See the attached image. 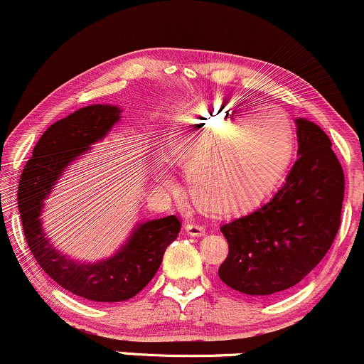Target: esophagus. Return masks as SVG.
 Listing matches in <instances>:
<instances>
[{
  "mask_svg": "<svg viewBox=\"0 0 364 364\" xmlns=\"http://www.w3.org/2000/svg\"><path fill=\"white\" fill-rule=\"evenodd\" d=\"M185 229H186V235L188 236H203L205 235V225H202V224H198V223H186V225H185Z\"/></svg>",
  "mask_w": 364,
  "mask_h": 364,
  "instance_id": "esophagus-1",
  "label": "esophagus"
}]
</instances>
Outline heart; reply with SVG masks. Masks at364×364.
Instances as JSON below:
<instances>
[{
  "instance_id": "obj_1",
  "label": "heart",
  "mask_w": 364,
  "mask_h": 364,
  "mask_svg": "<svg viewBox=\"0 0 364 364\" xmlns=\"http://www.w3.org/2000/svg\"><path fill=\"white\" fill-rule=\"evenodd\" d=\"M200 101L173 123L169 157L185 166L186 181L200 207L232 214L260 203L291 164L294 124L281 109ZM162 185L174 183L166 161L157 164Z\"/></svg>"
}]
</instances>
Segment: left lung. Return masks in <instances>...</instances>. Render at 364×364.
<instances>
[{"label":"left lung","mask_w":364,"mask_h":364,"mask_svg":"<svg viewBox=\"0 0 364 364\" xmlns=\"http://www.w3.org/2000/svg\"><path fill=\"white\" fill-rule=\"evenodd\" d=\"M298 161L281 190L262 207L220 225L229 253L219 277L248 296L296 286L336 240L344 200V171L318 124L296 119Z\"/></svg>","instance_id":"1"}]
</instances>
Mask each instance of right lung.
<instances>
[{"mask_svg":"<svg viewBox=\"0 0 364 364\" xmlns=\"http://www.w3.org/2000/svg\"><path fill=\"white\" fill-rule=\"evenodd\" d=\"M119 118V107L92 104L51 124L25 164L16 195L25 240L41 269L63 289L99 303L127 301L139 294L152 281L166 248L181 229L176 215L136 224L118 252L95 263L72 260L53 248L44 235V200L65 169L102 140Z\"/></svg>","mask_w":364,"mask_h":364,"instance_id":"add662e5","label":"right lung"}]
</instances>
